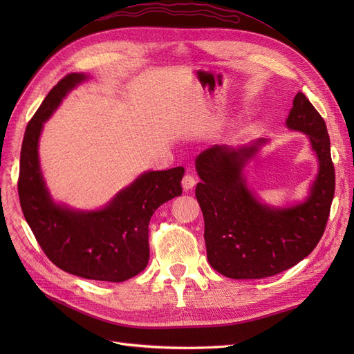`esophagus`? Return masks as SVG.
<instances>
[{
	"instance_id": "34e87169",
	"label": "esophagus",
	"mask_w": 354,
	"mask_h": 354,
	"mask_svg": "<svg viewBox=\"0 0 354 354\" xmlns=\"http://www.w3.org/2000/svg\"><path fill=\"white\" fill-rule=\"evenodd\" d=\"M181 185H183V189H185V190L194 189V186L196 185V178H195V176H194V174H190V173H187V174L183 177V180H181Z\"/></svg>"
}]
</instances>
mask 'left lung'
Here are the masks:
<instances>
[{
    "label": "left lung",
    "mask_w": 354,
    "mask_h": 354,
    "mask_svg": "<svg viewBox=\"0 0 354 354\" xmlns=\"http://www.w3.org/2000/svg\"><path fill=\"white\" fill-rule=\"evenodd\" d=\"M286 125L303 131L319 159L308 198L294 207L263 205L242 171L264 138L241 149L216 145L196 158L195 195L205 221L208 261L232 279H261L291 269L312 252L325 232L335 192V171L324 118L298 91Z\"/></svg>",
    "instance_id": "left-lung-1"
}]
</instances>
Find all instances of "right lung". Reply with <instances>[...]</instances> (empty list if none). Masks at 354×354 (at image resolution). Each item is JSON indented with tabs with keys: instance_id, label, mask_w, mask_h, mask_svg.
Segmentation results:
<instances>
[{
	"instance_id": "obj_1",
	"label": "right lung",
	"mask_w": 354,
	"mask_h": 354,
	"mask_svg": "<svg viewBox=\"0 0 354 354\" xmlns=\"http://www.w3.org/2000/svg\"><path fill=\"white\" fill-rule=\"evenodd\" d=\"M85 80L84 73L62 78L29 121L20 151V207L42 251L59 269L85 279L124 282L146 269L149 221L162 203L181 195L185 168L147 171L97 211L57 205L41 174L38 140L62 99Z\"/></svg>"
}]
</instances>
